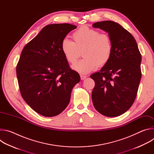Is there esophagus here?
Listing matches in <instances>:
<instances>
[{
  "instance_id": "esophagus-1",
  "label": "esophagus",
  "mask_w": 154,
  "mask_h": 154,
  "mask_svg": "<svg viewBox=\"0 0 154 154\" xmlns=\"http://www.w3.org/2000/svg\"><path fill=\"white\" fill-rule=\"evenodd\" d=\"M87 77V76H86V75H80V79H81V80H84V79H85Z\"/></svg>"
}]
</instances>
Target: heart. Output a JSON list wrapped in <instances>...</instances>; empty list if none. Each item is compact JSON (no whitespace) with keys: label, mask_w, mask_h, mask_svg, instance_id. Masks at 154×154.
Masks as SVG:
<instances>
[{"label":"heart","mask_w":154,"mask_h":154,"mask_svg":"<svg viewBox=\"0 0 154 154\" xmlns=\"http://www.w3.org/2000/svg\"><path fill=\"white\" fill-rule=\"evenodd\" d=\"M74 42L67 38L61 42L62 52L69 63H74L84 50V57L72 66V69L82 74H86L97 66L105 65L111 58L113 51L110 36L87 26L79 28L73 33Z\"/></svg>","instance_id":"b5f03b06"}]
</instances>
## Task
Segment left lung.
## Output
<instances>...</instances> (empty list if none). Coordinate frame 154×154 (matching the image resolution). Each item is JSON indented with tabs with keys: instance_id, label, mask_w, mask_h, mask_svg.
Returning a JSON list of instances; mask_svg holds the SVG:
<instances>
[{
	"instance_id": "left-lung-1",
	"label": "left lung",
	"mask_w": 154,
	"mask_h": 154,
	"mask_svg": "<svg viewBox=\"0 0 154 154\" xmlns=\"http://www.w3.org/2000/svg\"><path fill=\"white\" fill-rule=\"evenodd\" d=\"M93 27L107 32L113 47L109 61L90 76L95 82L93 103L103 116H118L126 112L135 100L141 78V55L134 36L118 23L104 20Z\"/></svg>"
}]
</instances>
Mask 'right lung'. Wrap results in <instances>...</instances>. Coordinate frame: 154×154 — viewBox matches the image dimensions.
Here are the masks:
<instances>
[{
    "label": "right lung",
    "mask_w": 154,
    "mask_h": 154,
    "mask_svg": "<svg viewBox=\"0 0 154 154\" xmlns=\"http://www.w3.org/2000/svg\"><path fill=\"white\" fill-rule=\"evenodd\" d=\"M77 26H45L24 48L16 67L22 97L39 115L52 117L68 105L73 87L80 82L61 48L63 39Z\"/></svg>",
    "instance_id": "right-lung-1"
}]
</instances>
